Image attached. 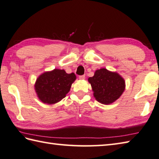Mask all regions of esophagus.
<instances>
[{"label": "esophagus", "instance_id": "1", "mask_svg": "<svg viewBox=\"0 0 159 159\" xmlns=\"http://www.w3.org/2000/svg\"><path fill=\"white\" fill-rule=\"evenodd\" d=\"M80 80H84L85 79V75H80L79 76Z\"/></svg>", "mask_w": 159, "mask_h": 159}]
</instances>
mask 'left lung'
<instances>
[{
    "label": "left lung",
    "mask_w": 159,
    "mask_h": 159,
    "mask_svg": "<svg viewBox=\"0 0 159 159\" xmlns=\"http://www.w3.org/2000/svg\"><path fill=\"white\" fill-rule=\"evenodd\" d=\"M94 92V97L103 104H110L119 98L125 90V81L116 73L106 69L95 71L89 78Z\"/></svg>",
    "instance_id": "1"
}]
</instances>
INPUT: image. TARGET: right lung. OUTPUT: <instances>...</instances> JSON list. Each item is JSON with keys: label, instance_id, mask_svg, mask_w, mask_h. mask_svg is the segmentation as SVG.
I'll use <instances>...</instances> for the list:
<instances>
[{"label": "right lung", "instance_id": "right-lung-1", "mask_svg": "<svg viewBox=\"0 0 159 159\" xmlns=\"http://www.w3.org/2000/svg\"><path fill=\"white\" fill-rule=\"evenodd\" d=\"M75 79V74H68L64 70L54 69L45 72L36 80L35 92L43 103L53 104L65 98Z\"/></svg>", "mask_w": 159, "mask_h": 159}]
</instances>
